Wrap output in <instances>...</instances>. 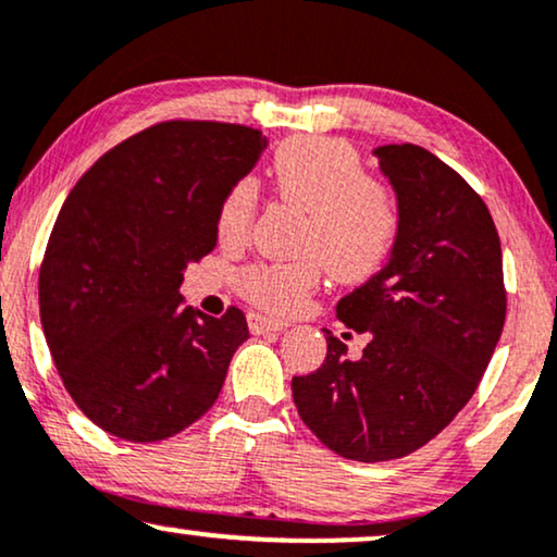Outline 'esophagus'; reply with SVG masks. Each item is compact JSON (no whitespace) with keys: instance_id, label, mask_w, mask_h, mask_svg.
Wrapping results in <instances>:
<instances>
[{"instance_id":"esophagus-1","label":"esophagus","mask_w":557,"mask_h":557,"mask_svg":"<svg viewBox=\"0 0 557 557\" xmlns=\"http://www.w3.org/2000/svg\"><path fill=\"white\" fill-rule=\"evenodd\" d=\"M285 329L287 323L277 321V318H270L264 313H249V331L257 333V336H262V333H280Z\"/></svg>"}]
</instances>
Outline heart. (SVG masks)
Returning a JSON list of instances; mask_svg holds the SVG:
<instances>
[{
  "mask_svg": "<svg viewBox=\"0 0 557 557\" xmlns=\"http://www.w3.org/2000/svg\"><path fill=\"white\" fill-rule=\"evenodd\" d=\"M272 185L293 209L308 213L300 262H259L242 272V293L259 308L290 313L308 300L323 267L338 283H364L389 262L403 232V211L389 185L369 175L344 139L295 137L274 152ZM259 206V185L242 177L221 198L216 232L244 244Z\"/></svg>",
  "mask_w": 557,
  "mask_h": 557,
  "instance_id": "obj_1",
  "label": "heart"
}]
</instances>
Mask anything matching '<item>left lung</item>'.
Segmentation results:
<instances>
[{
  "label": "left lung",
  "instance_id": "obj_1",
  "mask_svg": "<svg viewBox=\"0 0 557 557\" xmlns=\"http://www.w3.org/2000/svg\"><path fill=\"white\" fill-rule=\"evenodd\" d=\"M374 154L397 193L403 232L389 262L336 306L369 344L351 361L325 331L323 364L293 376L302 422L361 463L412 454L463 410L507 315L499 234L479 193L425 147Z\"/></svg>",
  "mask_w": 557,
  "mask_h": 557
}]
</instances>
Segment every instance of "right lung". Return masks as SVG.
<instances>
[{"label": "right lung", "instance_id": "right-lung-1", "mask_svg": "<svg viewBox=\"0 0 557 557\" xmlns=\"http://www.w3.org/2000/svg\"><path fill=\"white\" fill-rule=\"evenodd\" d=\"M262 132L170 119L111 147L81 175L40 264V321L63 387L88 420L132 443L206 414L247 318H211L177 287L216 247L224 193L257 165Z\"/></svg>", "mask_w": 557, "mask_h": 557}]
</instances>
